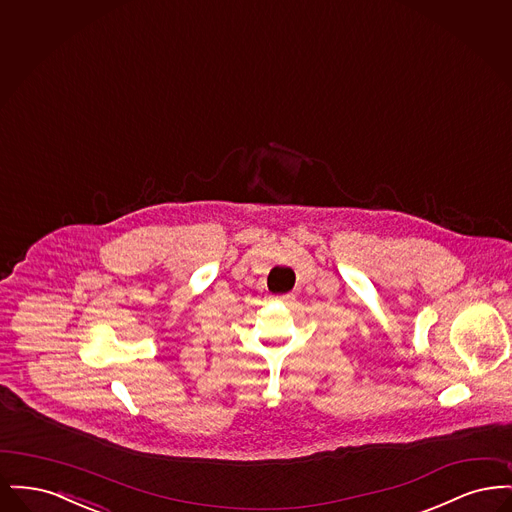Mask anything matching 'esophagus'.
<instances>
[{
  "instance_id": "esophagus-1",
  "label": "esophagus",
  "mask_w": 512,
  "mask_h": 512,
  "mask_svg": "<svg viewBox=\"0 0 512 512\" xmlns=\"http://www.w3.org/2000/svg\"><path fill=\"white\" fill-rule=\"evenodd\" d=\"M276 299H280V301H284V303H292L293 299H295V295H293V293H286V295H278Z\"/></svg>"
}]
</instances>
